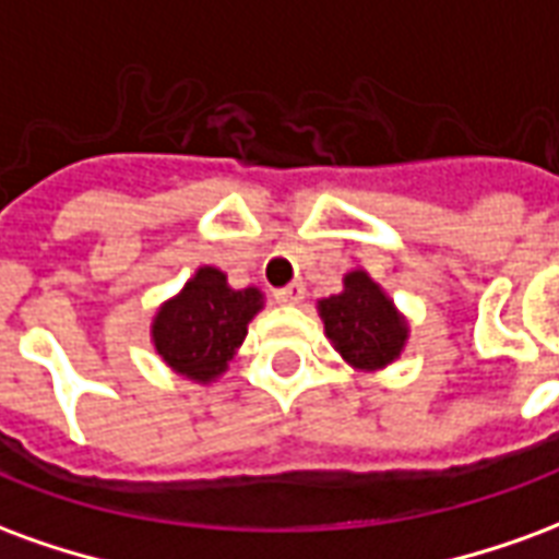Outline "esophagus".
Here are the masks:
<instances>
[{
    "label": "esophagus",
    "instance_id": "1",
    "mask_svg": "<svg viewBox=\"0 0 559 559\" xmlns=\"http://www.w3.org/2000/svg\"><path fill=\"white\" fill-rule=\"evenodd\" d=\"M275 299H278L281 305H299L305 299V287L299 284V281H293V284H287V287L275 290Z\"/></svg>",
    "mask_w": 559,
    "mask_h": 559
}]
</instances>
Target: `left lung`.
Segmentation results:
<instances>
[{
	"label": "left lung",
	"mask_w": 559,
	"mask_h": 559,
	"mask_svg": "<svg viewBox=\"0 0 559 559\" xmlns=\"http://www.w3.org/2000/svg\"><path fill=\"white\" fill-rule=\"evenodd\" d=\"M341 281L344 290L317 299L323 332L353 371L377 374L401 359L411 320L365 269H353Z\"/></svg>",
	"instance_id": "left-lung-1"
}]
</instances>
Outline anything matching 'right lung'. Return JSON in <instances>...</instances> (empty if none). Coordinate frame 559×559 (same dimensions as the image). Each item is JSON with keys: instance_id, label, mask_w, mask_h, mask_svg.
I'll use <instances>...</instances> for the list:
<instances>
[{"instance_id": "obj_1", "label": "right lung", "mask_w": 559, "mask_h": 559, "mask_svg": "<svg viewBox=\"0 0 559 559\" xmlns=\"http://www.w3.org/2000/svg\"><path fill=\"white\" fill-rule=\"evenodd\" d=\"M263 305L266 293L260 287L236 290L218 266H197L182 290L164 299L152 317V350L176 377L209 386L227 374Z\"/></svg>"}]
</instances>
